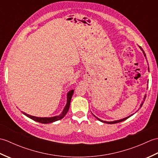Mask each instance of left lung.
Here are the masks:
<instances>
[{
	"instance_id": "1",
	"label": "left lung",
	"mask_w": 158,
	"mask_h": 158,
	"mask_svg": "<svg viewBox=\"0 0 158 158\" xmlns=\"http://www.w3.org/2000/svg\"><path fill=\"white\" fill-rule=\"evenodd\" d=\"M139 48H140V49L142 50L143 51V54H144V56H145V57L146 58V54H145V53L144 52V51H143V49H142V48L141 47H139ZM145 98H146V95L145 96V98H144V100H143V102L141 103V105H140V107L142 106V105H143V103H144V101H145ZM94 116L97 119H98L99 121H100V122H104V123H109V124H113V123H119V122H123V121H124V120H126V119H127V118H129V117H130V115L129 116V117H126V118H123V119H120V120H117V121H114V122H105V121H102V120H101V119H98V117H96L95 115H94Z\"/></svg>"
}]
</instances>
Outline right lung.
I'll use <instances>...</instances> for the list:
<instances>
[{"label": "right lung", "instance_id": "1", "mask_svg": "<svg viewBox=\"0 0 158 158\" xmlns=\"http://www.w3.org/2000/svg\"><path fill=\"white\" fill-rule=\"evenodd\" d=\"M73 92H74V90L73 89V90H70V91L68 93V94H67V103H66V105L64 107V109L62 113L58 116H55V117H35V116L30 115H28V114H26L25 113H23L25 115L28 117L29 118H31L32 120L36 121V122L41 123H49L54 122H56V121L61 119L66 115V114L67 113V112H68V110L69 109L70 100H71V98H72V96L73 95Z\"/></svg>", "mask_w": 158, "mask_h": 158}]
</instances>
